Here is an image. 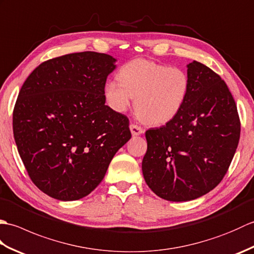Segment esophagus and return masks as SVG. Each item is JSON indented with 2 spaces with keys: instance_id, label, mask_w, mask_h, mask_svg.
Listing matches in <instances>:
<instances>
[{
  "instance_id": "1",
  "label": "esophagus",
  "mask_w": 254,
  "mask_h": 254,
  "mask_svg": "<svg viewBox=\"0 0 254 254\" xmlns=\"http://www.w3.org/2000/svg\"><path fill=\"white\" fill-rule=\"evenodd\" d=\"M130 130H131L132 135H141V134L144 132L143 128L141 127L136 126V124H131Z\"/></svg>"
}]
</instances>
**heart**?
<instances>
[{"instance_id":"obj_1","label":"heart","mask_w":254,"mask_h":254,"mask_svg":"<svg viewBox=\"0 0 254 254\" xmlns=\"http://www.w3.org/2000/svg\"><path fill=\"white\" fill-rule=\"evenodd\" d=\"M118 78L105 85L107 104L117 112H124L135 97L138 117L150 126H164L174 120L185 106L190 88V79L183 69L145 59L124 64Z\"/></svg>"}]
</instances>
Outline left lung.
<instances>
[{
  "label": "left lung",
  "mask_w": 254,
  "mask_h": 254,
  "mask_svg": "<svg viewBox=\"0 0 254 254\" xmlns=\"http://www.w3.org/2000/svg\"><path fill=\"white\" fill-rule=\"evenodd\" d=\"M187 67L190 88L182 110L166 126L145 133V182L172 202L212 191L227 172L240 137L238 111L226 83L197 61Z\"/></svg>",
  "instance_id": "left-lung-1"
}]
</instances>
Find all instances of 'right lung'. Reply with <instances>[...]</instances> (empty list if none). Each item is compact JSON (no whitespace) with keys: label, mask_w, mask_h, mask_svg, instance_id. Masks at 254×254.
Masks as SVG:
<instances>
[{"label":"right lung","mask_w":254,"mask_h":254,"mask_svg":"<svg viewBox=\"0 0 254 254\" xmlns=\"http://www.w3.org/2000/svg\"><path fill=\"white\" fill-rule=\"evenodd\" d=\"M109 55L51 59L21 86L13 112L15 143L31 181L47 195L75 201L94 191L128 139V119L106 106Z\"/></svg>","instance_id":"add662e5"}]
</instances>
